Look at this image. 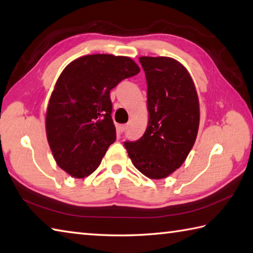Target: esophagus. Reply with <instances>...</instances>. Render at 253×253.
I'll list each match as a JSON object with an SVG mask.
<instances>
[{
    "instance_id": "34e87169",
    "label": "esophagus",
    "mask_w": 253,
    "mask_h": 253,
    "mask_svg": "<svg viewBox=\"0 0 253 253\" xmlns=\"http://www.w3.org/2000/svg\"><path fill=\"white\" fill-rule=\"evenodd\" d=\"M126 128H127L126 125H118V126H117V129H118V131H120L121 133H123L124 131H125Z\"/></svg>"
}]
</instances>
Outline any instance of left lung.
<instances>
[{"label": "left lung", "mask_w": 253, "mask_h": 253, "mask_svg": "<svg viewBox=\"0 0 253 253\" xmlns=\"http://www.w3.org/2000/svg\"><path fill=\"white\" fill-rule=\"evenodd\" d=\"M146 73L149 122L143 136L126 141L132 165L160 180L183 165L199 131L200 102L195 84L182 63L169 57H140Z\"/></svg>", "instance_id": "obj_1"}]
</instances>
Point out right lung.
I'll list each match as a JSON object with an SVG mask.
<instances>
[{"mask_svg": "<svg viewBox=\"0 0 253 253\" xmlns=\"http://www.w3.org/2000/svg\"><path fill=\"white\" fill-rule=\"evenodd\" d=\"M132 59L97 53L78 58L54 84L46 113V133L57 165L77 179L90 175L116 139L110 93L139 73Z\"/></svg>", "mask_w": 253, "mask_h": 253, "instance_id": "1", "label": "right lung"}]
</instances>
